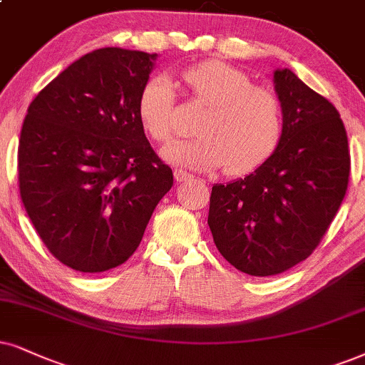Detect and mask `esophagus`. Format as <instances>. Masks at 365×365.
I'll return each instance as SVG.
<instances>
[{"label": "esophagus", "mask_w": 365, "mask_h": 365, "mask_svg": "<svg viewBox=\"0 0 365 365\" xmlns=\"http://www.w3.org/2000/svg\"><path fill=\"white\" fill-rule=\"evenodd\" d=\"M173 177H175V180H177V182H187V180L192 178V175L183 172V170H175Z\"/></svg>", "instance_id": "1"}]
</instances>
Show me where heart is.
<instances>
[{"instance_id":"1","label":"heart","mask_w":365,"mask_h":365,"mask_svg":"<svg viewBox=\"0 0 365 365\" xmlns=\"http://www.w3.org/2000/svg\"><path fill=\"white\" fill-rule=\"evenodd\" d=\"M178 79L197 103L209 106L198 123L200 136L175 141L161 155L190 168L225 165L230 175L249 173L269 158L281 136V106L274 92L252 86L246 72L205 60L183 68ZM138 118L155 141L175 135V86L168 76H155L143 87Z\"/></svg>"}]
</instances>
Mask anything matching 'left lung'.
I'll return each instance as SVG.
<instances>
[{
  "instance_id": "obj_1",
  "label": "left lung",
  "mask_w": 365,
  "mask_h": 365,
  "mask_svg": "<svg viewBox=\"0 0 365 365\" xmlns=\"http://www.w3.org/2000/svg\"><path fill=\"white\" fill-rule=\"evenodd\" d=\"M281 136L264 163L212 187L209 227L219 252L251 276L307 259L342 204L350 173L339 110L289 68L273 72Z\"/></svg>"
}]
</instances>
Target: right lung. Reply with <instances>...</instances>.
<instances>
[{
  "label": "right lung",
  "instance_id": "obj_1",
  "mask_svg": "<svg viewBox=\"0 0 365 365\" xmlns=\"http://www.w3.org/2000/svg\"><path fill=\"white\" fill-rule=\"evenodd\" d=\"M156 58L94 50L45 86L23 121V205L48 251L81 273L128 261L173 185L172 168L155 155L138 118Z\"/></svg>",
  "mask_w": 365,
  "mask_h": 365
}]
</instances>
